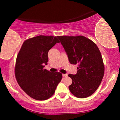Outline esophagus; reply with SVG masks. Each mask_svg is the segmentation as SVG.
Returning <instances> with one entry per match:
<instances>
[{"label": "esophagus", "mask_w": 120, "mask_h": 120, "mask_svg": "<svg viewBox=\"0 0 120 120\" xmlns=\"http://www.w3.org/2000/svg\"><path fill=\"white\" fill-rule=\"evenodd\" d=\"M63 77H68V74H63Z\"/></svg>", "instance_id": "obj_1"}]
</instances>
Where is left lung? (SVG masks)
<instances>
[{
    "instance_id": "left-lung-1",
    "label": "left lung",
    "mask_w": 120,
    "mask_h": 120,
    "mask_svg": "<svg viewBox=\"0 0 120 120\" xmlns=\"http://www.w3.org/2000/svg\"><path fill=\"white\" fill-rule=\"evenodd\" d=\"M71 64H78L75 74H69L72 83L69 89L78 98L95 92L104 76L102 57L96 44L83 36H58Z\"/></svg>"
}]
</instances>
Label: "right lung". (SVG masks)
<instances>
[{
	"label": "right lung",
	"instance_id": "right-lung-1",
	"mask_svg": "<svg viewBox=\"0 0 120 120\" xmlns=\"http://www.w3.org/2000/svg\"><path fill=\"white\" fill-rule=\"evenodd\" d=\"M60 41L57 37L39 35L26 40L18 53L15 76L19 86L35 100H45L53 95L62 79L60 72L44 69L48 52Z\"/></svg>",
	"mask_w": 120,
	"mask_h": 120
}]
</instances>
